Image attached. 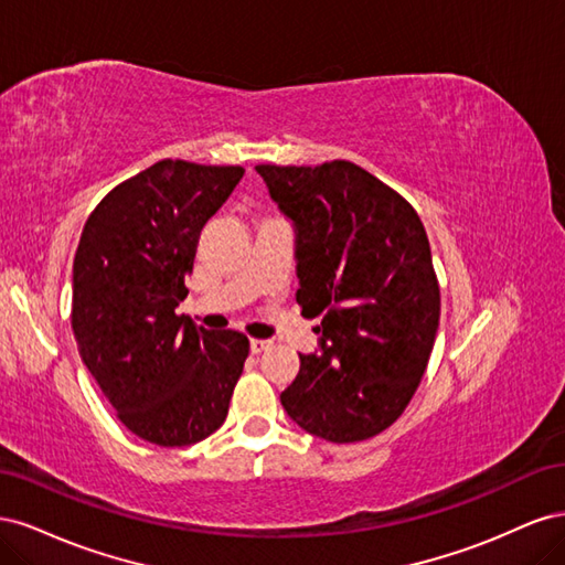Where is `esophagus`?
I'll use <instances>...</instances> for the list:
<instances>
[{"mask_svg":"<svg viewBox=\"0 0 565 565\" xmlns=\"http://www.w3.org/2000/svg\"><path fill=\"white\" fill-rule=\"evenodd\" d=\"M270 347V341L268 339H249V349H252V353H262V351H266Z\"/></svg>","mask_w":565,"mask_h":565,"instance_id":"obj_1","label":"esophagus"}]
</instances>
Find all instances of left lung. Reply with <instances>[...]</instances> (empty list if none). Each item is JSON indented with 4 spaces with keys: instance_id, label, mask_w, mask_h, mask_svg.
I'll use <instances>...</instances> for the list:
<instances>
[{
    "instance_id": "left-lung-1",
    "label": "left lung",
    "mask_w": 565,
    "mask_h": 565,
    "mask_svg": "<svg viewBox=\"0 0 565 565\" xmlns=\"http://www.w3.org/2000/svg\"><path fill=\"white\" fill-rule=\"evenodd\" d=\"M295 228L297 301L322 313L280 393L289 419L332 443L377 436L419 386L438 332L440 289L417 212L347 160L256 167Z\"/></svg>"
}]
</instances>
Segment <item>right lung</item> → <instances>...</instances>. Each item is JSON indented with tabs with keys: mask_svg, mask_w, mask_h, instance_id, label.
I'll use <instances>...</instances> for the list:
<instances>
[{
	"mask_svg": "<svg viewBox=\"0 0 565 565\" xmlns=\"http://www.w3.org/2000/svg\"><path fill=\"white\" fill-rule=\"evenodd\" d=\"M243 167L162 160L119 183L84 224L73 264L82 363L131 434L183 448L228 415L249 341L177 316L204 224Z\"/></svg>",
	"mask_w": 565,
	"mask_h": 565,
	"instance_id": "1",
	"label": "right lung"
}]
</instances>
